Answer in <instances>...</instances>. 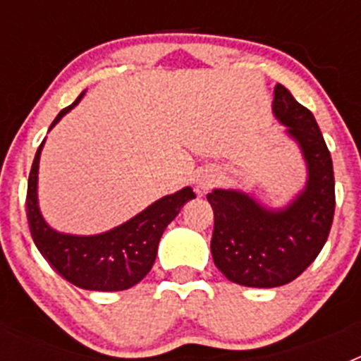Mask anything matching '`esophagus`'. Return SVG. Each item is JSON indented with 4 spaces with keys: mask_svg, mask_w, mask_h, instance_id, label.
Returning a JSON list of instances; mask_svg holds the SVG:
<instances>
[{
    "mask_svg": "<svg viewBox=\"0 0 361 361\" xmlns=\"http://www.w3.org/2000/svg\"><path fill=\"white\" fill-rule=\"evenodd\" d=\"M215 184H216V175L213 173V171H206V173H202L199 178H197V190H199L200 193L208 191L209 188H213Z\"/></svg>",
    "mask_w": 361,
    "mask_h": 361,
    "instance_id": "esophagus-1",
    "label": "esophagus"
}]
</instances>
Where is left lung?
I'll use <instances>...</instances> for the list:
<instances>
[{"instance_id":"1","label":"left lung","mask_w":361,"mask_h":361,"mask_svg":"<svg viewBox=\"0 0 361 361\" xmlns=\"http://www.w3.org/2000/svg\"><path fill=\"white\" fill-rule=\"evenodd\" d=\"M273 114L288 126L307 164V183L282 209H267L237 190H213L212 255L231 282L279 288L304 273L329 237L334 216V171L317 119L282 85L275 86Z\"/></svg>"}]
</instances>
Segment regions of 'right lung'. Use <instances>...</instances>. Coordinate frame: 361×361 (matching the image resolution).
Wrapping results in <instances>:
<instances>
[{"label":"right lung","instance_id":"obj_1","mask_svg":"<svg viewBox=\"0 0 361 361\" xmlns=\"http://www.w3.org/2000/svg\"><path fill=\"white\" fill-rule=\"evenodd\" d=\"M85 95L61 110L50 124L56 126ZM44 141L32 162L27 190V216L34 244L44 260L65 280L88 291H124L141 282L157 257L159 240L188 200L195 199L191 188L155 200L152 206L106 233L81 237L66 235L44 222L37 206V170Z\"/></svg>","mask_w":361,"mask_h":361}]
</instances>
